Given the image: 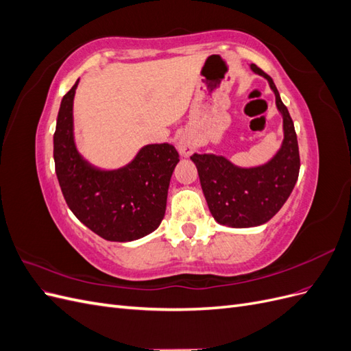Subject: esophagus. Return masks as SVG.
<instances>
[{"mask_svg": "<svg viewBox=\"0 0 351 351\" xmlns=\"http://www.w3.org/2000/svg\"><path fill=\"white\" fill-rule=\"evenodd\" d=\"M178 152L182 154L183 156H189L195 152V143L189 139V137H182L177 143Z\"/></svg>", "mask_w": 351, "mask_h": 351, "instance_id": "esophagus-1", "label": "esophagus"}]
</instances>
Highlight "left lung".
<instances>
[{"label": "left lung", "mask_w": 351, "mask_h": 351, "mask_svg": "<svg viewBox=\"0 0 351 351\" xmlns=\"http://www.w3.org/2000/svg\"><path fill=\"white\" fill-rule=\"evenodd\" d=\"M250 69L269 82L275 102L282 114L284 142L268 164L239 168L224 156L193 154L200 186L212 217L219 224L246 228L268 222L282 208L299 178L300 155L294 124L274 80L256 64Z\"/></svg>", "instance_id": "left-lung-1"}]
</instances>
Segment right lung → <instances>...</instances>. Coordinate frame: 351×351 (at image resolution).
I'll return each instance as SVG.
<instances>
[{"instance_id": "right-lung-1", "label": "right lung", "mask_w": 351, "mask_h": 351, "mask_svg": "<svg viewBox=\"0 0 351 351\" xmlns=\"http://www.w3.org/2000/svg\"><path fill=\"white\" fill-rule=\"evenodd\" d=\"M79 80L61 101L54 133V161L61 192L84 226L110 241H132L158 228L165 215L169 180L180 161L176 147H142L115 171L93 168L80 156L73 137V98Z\"/></svg>"}]
</instances>
